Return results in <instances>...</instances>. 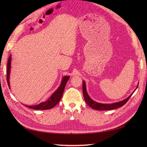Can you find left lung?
I'll return each mask as SVG.
<instances>
[{
	"mask_svg": "<svg viewBox=\"0 0 147 147\" xmlns=\"http://www.w3.org/2000/svg\"><path fill=\"white\" fill-rule=\"evenodd\" d=\"M138 85L139 84H137V86L136 88V90L134 91L132 94L128 96L126 99H124L121 101H119L117 102H114V103L112 104H102V103H99V102H97L94 101V100H92L91 97L89 96L86 90V83L85 82L84 80L83 81V97L85 102H86V104L90 107L91 108L94 109V110H113V109H116L119 107H121L123 105L125 104L127 100L129 99L131 96L132 95L133 93L135 92V91L137 90V88L138 87Z\"/></svg>",
	"mask_w": 147,
	"mask_h": 147,
	"instance_id": "obj_1",
	"label": "left lung"
}]
</instances>
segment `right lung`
I'll list each match as a JSON object with an SVG mask.
<instances>
[{
  "instance_id": "1",
  "label": "right lung",
  "mask_w": 147,
  "mask_h": 147,
  "mask_svg": "<svg viewBox=\"0 0 147 147\" xmlns=\"http://www.w3.org/2000/svg\"><path fill=\"white\" fill-rule=\"evenodd\" d=\"M10 55L8 57V63H7V80L8 85L10 88V74L11 70V57ZM70 76H64L62 78L61 83L57 90L53 93L51 96L49 97L48 99L45 102H42L37 105H25L30 109L34 110H48L54 107L59 103L62 96H63L65 84L69 80Z\"/></svg>"
}]
</instances>
